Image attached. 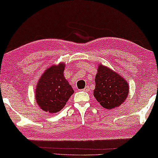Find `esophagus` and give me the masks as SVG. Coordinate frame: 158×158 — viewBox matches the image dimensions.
<instances>
[{"instance_id":"esophagus-1","label":"esophagus","mask_w":158,"mask_h":158,"mask_svg":"<svg viewBox=\"0 0 158 158\" xmlns=\"http://www.w3.org/2000/svg\"><path fill=\"white\" fill-rule=\"evenodd\" d=\"M89 86H86V87H85V88H84V89H83L84 92H89Z\"/></svg>"}]
</instances>
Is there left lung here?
Masks as SVG:
<instances>
[{
  "label": "left lung",
  "instance_id": "left-lung-1",
  "mask_svg": "<svg viewBox=\"0 0 158 158\" xmlns=\"http://www.w3.org/2000/svg\"><path fill=\"white\" fill-rule=\"evenodd\" d=\"M95 83L94 96L107 110L117 108L128 96L129 85L126 79L102 64L98 66Z\"/></svg>",
  "mask_w": 158,
  "mask_h": 158
}]
</instances>
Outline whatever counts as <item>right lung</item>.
I'll return each mask as SVG.
<instances>
[{"instance_id": "add662e5", "label": "right lung", "mask_w": 158, "mask_h": 158, "mask_svg": "<svg viewBox=\"0 0 158 158\" xmlns=\"http://www.w3.org/2000/svg\"><path fill=\"white\" fill-rule=\"evenodd\" d=\"M65 63L52 64L44 71L35 89V100L44 112L53 114L60 111L74 93L64 76Z\"/></svg>"}]
</instances>
